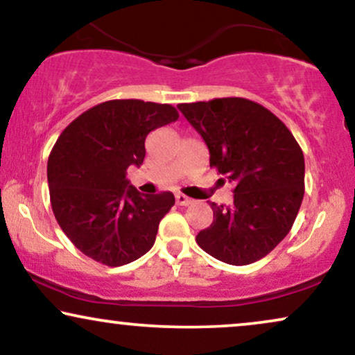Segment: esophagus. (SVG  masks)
<instances>
[{
  "mask_svg": "<svg viewBox=\"0 0 355 355\" xmlns=\"http://www.w3.org/2000/svg\"><path fill=\"white\" fill-rule=\"evenodd\" d=\"M176 202L179 205H189L194 202V200H192L191 198H187V196H184V194H176Z\"/></svg>",
  "mask_w": 355,
  "mask_h": 355,
  "instance_id": "34e87169",
  "label": "esophagus"
}]
</instances>
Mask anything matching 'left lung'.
<instances>
[{
  "label": "left lung",
  "instance_id": "obj_1",
  "mask_svg": "<svg viewBox=\"0 0 355 355\" xmlns=\"http://www.w3.org/2000/svg\"><path fill=\"white\" fill-rule=\"evenodd\" d=\"M202 137L211 166L234 182V204L211 202L214 222L196 242L229 265H248L291 230L304 196V156L278 116L252 100L229 97L178 105Z\"/></svg>",
  "mask_w": 355,
  "mask_h": 355
}]
</instances>
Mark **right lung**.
<instances>
[{"label": "right lung", "mask_w": 355, "mask_h": 355, "mask_svg": "<svg viewBox=\"0 0 355 355\" xmlns=\"http://www.w3.org/2000/svg\"><path fill=\"white\" fill-rule=\"evenodd\" d=\"M178 118L168 103L110 100L82 113L57 138L47 161L52 211L87 257L121 266L155 245L174 196L141 194L126 169L143 164L148 133Z\"/></svg>", "instance_id": "1"}]
</instances>
